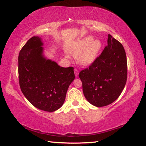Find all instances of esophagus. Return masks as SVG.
<instances>
[{
  "label": "esophagus",
  "instance_id": "esophagus-1",
  "mask_svg": "<svg viewBox=\"0 0 146 146\" xmlns=\"http://www.w3.org/2000/svg\"><path fill=\"white\" fill-rule=\"evenodd\" d=\"M74 73H75V76L77 77L78 76V74H79V71L78 69H76V68H75L74 69Z\"/></svg>",
  "mask_w": 146,
  "mask_h": 146
}]
</instances>
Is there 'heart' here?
Returning a JSON list of instances; mask_svg holds the SVG:
<instances>
[{"label":"heart","mask_w":146,"mask_h":146,"mask_svg":"<svg viewBox=\"0 0 146 146\" xmlns=\"http://www.w3.org/2000/svg\"><path fill=\"white\" fill-rule=\"evenodd\" d=\"M102 46L100 40H94L93 37L87 36L74 43L70 49V53L74 56L78 55L79 64L89 66L97 58ZM67 56H68V54Z\"/></svg>","instance_id":"heart-1"}]
</instances>
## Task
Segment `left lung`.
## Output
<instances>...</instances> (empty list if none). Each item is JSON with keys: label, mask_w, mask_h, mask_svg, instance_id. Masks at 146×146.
I'll use <instances>...</instances> for the list:
<instances>
[{"label": "left lung", "mask_w": 146, "mask_h": 146, "mask_svg": "<svg viewBox=\"0 0 146 146\" xmlns=\"http://www.w3.org/2000/svg\"><path fill=\"white\" fill-rule=\"evenodd\" d=\"M79 77L84 97L91 104L100 107L112 104L119 97L127 79V60L123 45L109 34L107 46Z\"/></svg>", "instance_id": "left-lung-1"}]
</instances>
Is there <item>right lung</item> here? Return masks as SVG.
<instances>
[{
	"label": "right lung",
	"mask_w": 146,
	"mask_h": 146,
	"mask_svg": "<svg viewBox=\"0 0 146 146\" xmlns=\"http://www.w3.org/2000/svg\"><path fill=\"white\" fill-rule=\"evenodd\" d=\"M41 38L34 36L18 56L19 82L25 97L36 108L54 112L62 106L75 78L74 68L62 67L43 55Z\"/></svg>",
	"instance_id": "add662e5"
}]
</instances>
